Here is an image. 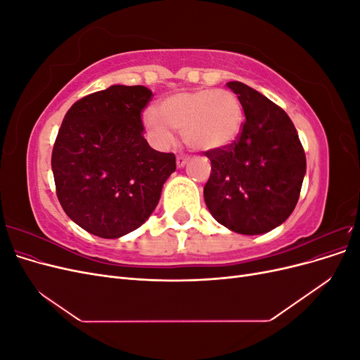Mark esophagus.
<instances>
[{
  "label": "esophagus",
  "mask_w": 360,
  "mask_h": 360,
  "mask_svg": "<svg viewBox=\"0 0 360 360\" xmlns=\"http://www.w3.org/2000/svg\"><path fill=\"white\" fill-rule=\"evenodd\" d=\"M176 162H177V168H183L189 162V158L188 156H177Z\"/></svg>",
  "instance_id": "obj_1"
}]
</instances>
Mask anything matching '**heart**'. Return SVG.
<instances>
[{
  "label": "heart",
  "mask_w": 360,
  "mask_h": 360,
  "mask_svg": "<svg viewBox=\"0 0 360 360\" xmlns=\"http://www.w3.org/2000/svg\"><path fill=\"white\" fill-rule=\"evenodd\" d=\"M143 124L158 147L172 144L176 129L191 148L214 151L237 139L243 126V108L228 90L179 91L160 101L158 112L144 111Z\"/></svg>",
  "instance_id": "obj_1"
}]
</instances>
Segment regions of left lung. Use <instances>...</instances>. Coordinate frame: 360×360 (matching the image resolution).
Wrapping results in <instances>:
<instances>
[{
  "label": "left lung",
  "mask_w": 360,
  "mask_h": 360,
  "mask_svg": "<svg viewBox=\"0 0 360 360\" xmlns=\"http://www.w3.org/2000/svg\"><path fill=\"white\" fill-rule=\"evenodd\" d=\"M245 111L231 146L205 151L212 162L204 201L214 219L238 234H264L284 224L297 204L307 158L287 112L249 85L231 81Z\"/></svg>",
  "instance_id": "obj_1"
}]
</instances>
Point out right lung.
<instances>
[{"label":"right lung","instance_id":"add662e5","mask_svg":"<svg viewBox=\"0 0 360 360\" xmlns=\"http://www.w3.org/2000/svg\"><path fill=\"white\" fill-rule=\"evenodd\" d=\"M143 85H111L75 102L52 150L63 210L85 231L118 238L153 213L176 156L153 150L141 111L151 99Z\"/></svg>","mask_w":360,"mask_h":360}]
</instances>
